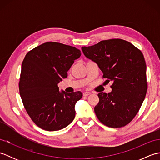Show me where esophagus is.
I'll use <instances>...</instances> for the list:
<instances>
[{
    "label": "esophagus",
    "mask_w": 160,
    "mask_h": 160,
    "mask_svg": "<svg viewBox=\"0 0 160 160\" xmlns=\"http://www.w3.org/2000/svg\"><path fill=\"white\" fill-rule=\"evenodd\" d=\"M90 94H91L90 92H84V93H83V96H89V95H90Z\"/></svg>",
    "instance_id": "esophagus-1"
}]
</instances>
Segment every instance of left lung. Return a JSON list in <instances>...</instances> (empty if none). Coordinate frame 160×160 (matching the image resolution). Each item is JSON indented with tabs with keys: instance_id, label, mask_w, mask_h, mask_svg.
Wrapping results in <instances>:
<instances>
[{
	"instance_id": "obj_1",
	"label": "left lung",
	"mask_w": 160,
	"mask_h": 160,
	"mask_svg": "<svg viewBox=\"0 0 160 160\" xmlns=\"http://www.w3.org/2000/svg\"><path fill=\"white\" fill-rule=\"evenodd\" d=\"M88 58L96 62L106 82H113L108 94L99 93L94 108L98 120L111 128H120L132 120L140 110L148 88L147 66L141 51L127 40H102L82 47Z\"/></svg>"
}]
</instances>
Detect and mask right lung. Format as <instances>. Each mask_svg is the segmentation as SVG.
Listing matches in <instances>:
<instances>
[{
	"label": "right lung",
	"instance_id": "1",
	"mask_svg": "<svg viewBox=\"0 0 160 160\" xmlns=\"http://www.w3.org/2000/svg\"><path fill=\"white\" fill-rule=\"evenodd\" d=\"M80 56L76 47L56 42L43 43L26 54L19 91L27 113L38 127L58 131L73 120L75 104L82 93L60 92L58 84L67 77V71Z\"/></svg>",
	"mask_w": 160,
	"mask_h": 160
}]
</instances>
